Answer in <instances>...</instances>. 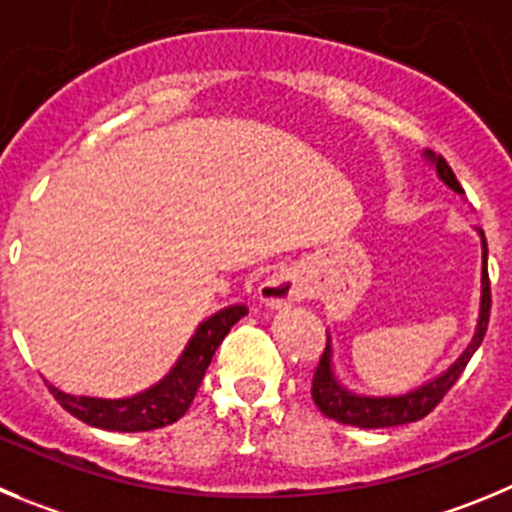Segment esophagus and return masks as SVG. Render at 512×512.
I'll return each mask as SVG.
<instances>
[{"label": "esophagus", "instance_id": "34e87169", "mask_svg": "<svg viewBox=\"0 0 512 512\" xmlns=\"http://www.w3.org/2000/svg\"><path fill=\"white\" fill-rule=\"evenodd\" d=\"M300 295V283L293 272H275L260 285V300L270 308H283Z\"/></svg>", "mask_w": 512, "mask_h": 512}]
</instances>
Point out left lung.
I'll return each instance as SVG.
<instances>
[{"instance_id": "obj_1", "label": "left lung", "mask_w": 512, "mask_h": 512, "mask_svg": "<svg viewBox=\"0 0 512 512\" xmlns=\"http://www.w3.org/2000/svg\"><path fill=\"white\" fill-rule=\"evenodd\" d=\"M424 159H429L437 169L439 179L444 184L455 189L457 194H462V186L457 181L455 171L450 169V164L442 159V156H434L432 151H424ZM480 240H482V298H480V318H477L475 336H472L470 346L462 351V356L457 358L450 369L439 374L437 379L427 381L419 389L409 391V394L401 396H361L353 394L351 389L341 384L333 374L331 366V338H328V346L323 351L321 361L313 371V386H310V394H313L315 407L321 409L328 419H336L341 424H351V427L361 429H384V427H399V424L417 422V419H424L434 407H437L442 396L457 384V379L465 371L467 361L472 358V353L477 351V346L482 343L487 331V321H490V278H487V242L482 229Z\"/></svg>"}]
</instances>
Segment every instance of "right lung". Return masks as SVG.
Segmentation results:
<instances>
[{
    "label": "right lung",
    "instance_id": "obj_1",
    "mask_svg": "<svg viewBox=\"0 0 512 512\" xmlns=\"http://www.w3.org/2000/svg\"><path fill=\"white\" fill-rule=\"evenodd\" d=\"M245 315L247 305H227L219 313L209 315L186 343L174 369L159 384L141 394L126 396V399H98V396L65 394L52 384H47V389L65 412L90 427L108 429V432H148V429L166 427L184 417L212 364L214 351L224 341L229 328Z\"/></svg>",
    "mask_w": 512,
    "mask_h": 512
}]
</instances>
